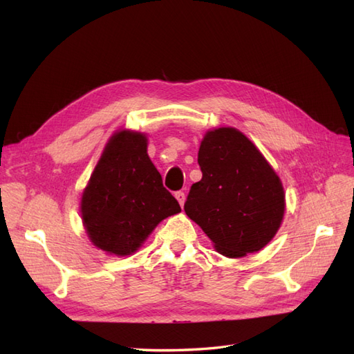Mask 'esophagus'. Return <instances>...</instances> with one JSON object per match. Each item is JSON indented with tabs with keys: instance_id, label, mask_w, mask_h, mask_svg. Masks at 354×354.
Wrapping results in <instances>:
<instances>
[{
	"instance_id": "esophagus-1",
	"label": "esophagus",
	"mask_w": 354,
	"mask_h": 354,
	"mask_svg": "<svg viewBox=\"0 0 354 354\" xmlns=\"http://www.w3.org/2000/svg\"><path fill=\"white\" fill-rule=\"evenodd\" d=\"M176 199L178 201V203H180L181 207L185 205V199H186V196H185L183 192H176Z\"/></svg>"
}]
</instances>
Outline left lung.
Returning a JSON list of instances; mask_svg holds the SVG:
<instances>
[{
    "label": "left lung",
    "mask_w": 354,
    "mask_h": 354,
    "mask_svg": "<svg viewBox=\"0 0 354 354\" xmlns=\"http://www.w3.org/2000/svg\"><path fill=\"white\" fill-rule=\"evenodd\" d=\"M202 178L185 203L214 248L241 259L269 243L285 212L283 186L248 137L236 128L208 131L198 152Z\"/></svg>",
    "instance_id": "8db88e82"
}]
</instances>
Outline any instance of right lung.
<instances>
[{
    "label": "right lung",
    "mask_w": 354,
    "mask_h": 354,
    "mask_svg": "<svg viewBox=\"0 0 354 354\" xmlns=\"http://www.w3.org/2000/svg\"><path fill=\"white\" fill-rule=\"evenodd\" d=\"M180 211L147 155L146 136L128 130L115 133L81 199L90 241L109 254L130 255L160 221Z\"/></svg>",
    "instance_id": "1"
}]
</instances>
